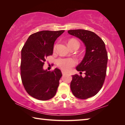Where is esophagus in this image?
<instances>
[{"label":"esophagus","instance_id":"obj_1","mask_svg":"<svg viewBox=\"0 0 125 125\" xmlns=\"http://www.w3.org/2000/svg\"><path fill=\"white\" fill-rule=\"evenodd\" d=\"M62 73L63 75H64V74H66L67 73L65 72H64V71H62Z\"/></svg>","mask_w":125,"mask_h":125}]
</instances>
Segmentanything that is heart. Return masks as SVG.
<instances>
[{
    "mask_svg": "<svg viewBox=\"0 0 125 125\" xmlns=\"http://www.w3.org/2000/svg\"><path fill=\"white\" fill-rule=\"evenodd\" d=\"M73 41H75L78 42L75 40H72L68 42V43ZM55 48H56V46L54 47V49ZM75 63L76 61L73 58H59L57 60V65H58V67H60L63 70L66 71L70 70L71 68L75 64Z\"/></svg>",
    "mask_w": 125,
    "mask_h": 125,
    "instance_id": "heart-1",
    "label": "heart"
}]
</instances>
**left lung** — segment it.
<instances>
[{"instance_id": "1", "label": "left lung", "mask_w": 125, "mask_h": 125, "mask_svg": "<svg viewBox=\"0 0 125 125\" xmlns=\"http://www.w3.org/2000/svg\"><path fill=\"white\" fill-rule=\"evenodd\" d=\"M68 33L79 39L85 47V56L76 67L78 71L84 72L85 76L72 75L70 86L76 98L86 99L95 95L104 82L108 59L105 45L101 38L92 31L71 30Z\"/></svg>"}]
</instances>
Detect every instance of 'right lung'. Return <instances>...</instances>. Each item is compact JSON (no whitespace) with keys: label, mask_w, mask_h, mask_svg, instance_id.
Returning <instances> with one entry per match:
<instances>
[{"label":"right lung","mask_w":125,"mask_h":125,"mask_svg":"<svg viewBox=\"0 0 125 125\" xmlns=\"http://www.w3.org/2000/svg\"><path fill=\"white\" fill-rule=\"evenodd\" d=\"M64 32L44 30L33 33L22 48L20 69L23 85L30 95L38 100H49L56 94L61 71L58 68L48 71L43 66L46 58L53 54L55 41Z\"/></svg>","instance_id":"obj_1"}]
</instances>
